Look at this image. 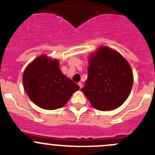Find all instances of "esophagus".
I'll return each mask as SVG.
<instances>
[{
  "label": "esophagus",
  "mask_w": 155,
  "mask_h": 155,
  "mask_svg": "<svg viewBox=\"0 0 155 155\" xmlns=\"http://www.w3.org/2000/svg\"><path fill=\"white\" fill-rule=\"evenodd\" d=\"M78 85H79V88H80V89H82V82H79V83H78Z\"/></svg>",
  "instance_id": "esophagus-1"
}]
</instances>
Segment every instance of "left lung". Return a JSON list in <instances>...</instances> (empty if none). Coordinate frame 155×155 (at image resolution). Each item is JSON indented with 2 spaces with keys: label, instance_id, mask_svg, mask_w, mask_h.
<instances>
[{
  "label": "left lung",
  "instance_id": "1",
  "mask_svg": "<svg viewBox=\"0 0 155 155\" xmlns=\"http://www.w3.org/2000/svg\"><path fill=\"white\" fill-rule=\"evenodd\" d=\"M132 85L131 66L119 53L101 47L91 55L82 91L94 108L101 111L118 108L128 99Z\"/></svg>",
  "mask_w": 155,
  "mask_h": 155
}]
</instances>
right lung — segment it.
Listing matches in <instances>:
<instances>
[{
  "instance_id": "1",
  "label": "right lung",
  "mask_w": 155,
  "mask_h": 155,
  "mask_svg": "<svg viewBox=\"0 0 155 155\" xmlns=\"http://www.w3.org/2000/svg\"><path fill=\"white\" fill-rule=\"evenodd\" d=\"M57 60L42 55L27 66L23 74L24 90L31 101L40 108L54 110L64 106L77 84L66 77L59 67Z\"/></svg>"
}]
</instances>
